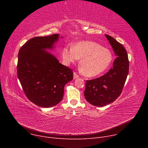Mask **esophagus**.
I'll use <instances>...</instances> for the list:
<instances>
[{
    "label": "esophagus",
    "mask_w": 148,
    "mask_h": 148,
    "mask_svg": "<svg viewBox=\"0 0 148 148\" xmlns=\"http://www.w3.org/2000/svg\"><path fill=\"white\" fill-rule=\"evenodd\" d=\"M73 76H74V79H75V78H78L79 76H78V75L76 73H74V74H73Z\"/></svg>",
    "instance_id": "1"
}]
</instances>
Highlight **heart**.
Returning a JSON list of instances; mask_svg holds the SVG:
<instances>
[{
  "instance_id": "1",
  "label": "heart",
  "mask_w": 148,
  "mask_h": 148,
  "mask_svg": "<svg viewBox=\"0 0 148 148\" xmlns=\"http://www.w3.org/2000/svg\"><path fill=\"white\" fill-rule=\"evenodd\" d=\"M62 57L66 64H74L81 58L79 66L84 75L92 77L106 71L112 60L111 52L100 45L90 41H82L73 47H64Z\"/></svg>"
}]
</instances>
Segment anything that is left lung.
Listing matches in <instances>:
<instances>
[{
  "label": "left lung",
  "mask_w": 148,
  "mask_h": 148,
  "mask_svg": "<svg viewBox=\"0 0 148 148\" xmlns=\"http://www.w3.org/2000/svg\"><path fill=\"white\" fill-rule=\"evenodd\" d=\"M117 57L112 67L103 75L87 80L84 96L94 106L103 107L121 95L129 73L128 54L123 46L112 37L105 34Z\"/></svg>",
  "instance_id": "obj_1"
}]
</instances>
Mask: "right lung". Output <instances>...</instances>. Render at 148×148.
I'll list each match as a JSON object with an SVG mask.
<instances>
[{"instance_id":"add662e5","label":"right lung","mask_w":148,"mask_h":148,"mask_svg":"<svg viewBox=\"0 0 148 148\" xmlns=\"http://www.w3.org/2000/svg\"><path fill=\"white\" fill-rule=\"evenodd\" d=\"M58 37L54 34L33 37L18 51L17 73L21 86L27 98L40 107L58 103L65 85L73 79L72 70L45 50L53 48Z\"/></svg>"}]
</instances>
